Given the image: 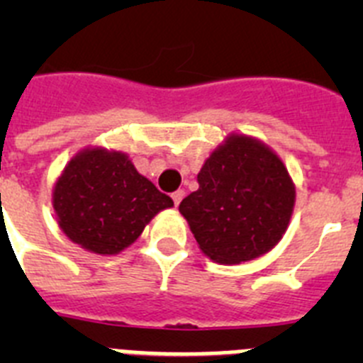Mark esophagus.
<instances>
[{
	"instance_id": "esophagus-1",
	"label": "esophagus",
	"mask_w": 363,
	"mask_h": 363,
	"mask_svg": "<svg viewBox=\"0 0 363 363\" xmlns=\"http://www.w3.org/2000/svg\"><path fill=\"white\" fill-rule=\"evenodd\" d=\"M171 196H172V201H174V205H176V207H178V205H179V201L184 200V196H185V191H182V189H178V191H174V192H172Z\"/></svg>"
}]
</instances>
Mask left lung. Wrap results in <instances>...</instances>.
Returning <instances> with one entry per match:
<instances>
[{"label": "left lung", "instance_id": "obj_1", "mask_svg": "<svg viewBox=\"0 0 363 363\" xmlns=\"http://www.w3.org/2000/svg\"><path fill=\"white\" fill-rule=\"evenodd\" d=\"M198 191L179 203L201 251L218 264H240L271 251L294 207L291 176L269 147L230 136L198 172Z\"/></svg>", "mask_w": 363, "mask_h": 363}]
</instances>
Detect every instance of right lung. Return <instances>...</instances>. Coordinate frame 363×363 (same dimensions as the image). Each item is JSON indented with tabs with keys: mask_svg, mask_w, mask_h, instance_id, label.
<instances>
[{
	"mask_svg": "<svg viewBox=\"0 0 363 363\" xmlns=\"http://www.w3.org/2000/svg\"><path fill=\"white\" fill-rule=\"evenodd\" d=\"M57 223L74 243L116 255L172 200L134 169L125 154L89 149L69 162L52 196Z\"/></svg>",
	"mask_w": 363,
	"mask_h": 363,
	"instance_id": "add662e5",
	"label": "right lung"
}]
</instances>
